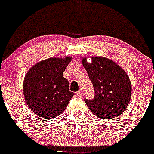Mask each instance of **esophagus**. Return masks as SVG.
<instances>
[{"instance_id":"34e87169","label":"esophagus","mask_w":154,"mask_h":154,"mask_svg":"<svg viewBox=\"0 0 154 154\" xmlns=\"http://www.w3.org/2000/svg\"><path fill=\"white\" fill-rule=\"evenodd\" d=\"M76 95H77V96H82V90H79V91H78V92H76Z\"/></svg>"}]
</instances>
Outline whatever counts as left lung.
Returning <instances> with one entry per match:
<instances>
[{"label":"left lung","mask_w":154,"mask_h":154,"mask_svg":"<svg viewBox=\"0 0 154 154\" xmlns=\"http://www.w3.org/2000/svg\"><path fill=\"white\" fill-rule=\"evenodd\" d=\"M92 63L82 59L94 87L93 99H84L94 115L103 119H112L123 113L131 97L129 76L117 64L104 57H92Z\"/></svg>","instance_id":"1"}]
</instances>
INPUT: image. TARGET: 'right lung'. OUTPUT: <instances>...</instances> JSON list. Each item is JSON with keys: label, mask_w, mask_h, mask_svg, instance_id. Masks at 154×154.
<instances>
[{"label": "right lung", "mask_w": 154, "mask_h": 154, "mask_svg": "<svg viewBox=\"0 0 154 154\" xmlns=\"http://www.w3.org/2000/svg\"><path fill=\"white\" fill-rule=\"evenodd\" d=\"M72 58H48L31 68L24 77L23 89L27 105L34 113L45 119L64 112L74 92L69 90L63 72Z\"/></svg>", "instance_id": "obj_1"}]
</instances>
